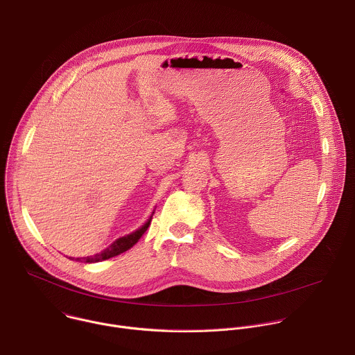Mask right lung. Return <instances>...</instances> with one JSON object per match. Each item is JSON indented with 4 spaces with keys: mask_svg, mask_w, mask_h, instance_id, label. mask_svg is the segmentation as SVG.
Masks as SVG:
<instances>
[{
    "mask_svg": "<svg viewBox=\"0 0 355 355\" xmlns=\"http://www.w3.org/2000/svg\"><path fill=\"white\" fill-rule=\"evenodd\" d=\"M152 218V217H150ZM150 218L141 227L138 228L137 231L131 232L130 235H125V236H121L119 239H116L109 248H106L105 250H102L101 253H96L95 256H89V257H83L81 260L84 263H98V261H103V260H107V259H112L114 256H119L120 253H124L127 252L128 249H131L138 241L139 238L145 234V231L148 230L149 224H150ZM73 260V259H71ZM76 260H80V259H76Z\"/></svg>",
    "mask_w": 355,
    "mask_h": 355,
    "instance_id": "add662e5",
    "label": "right lung"
}]
</instances>
